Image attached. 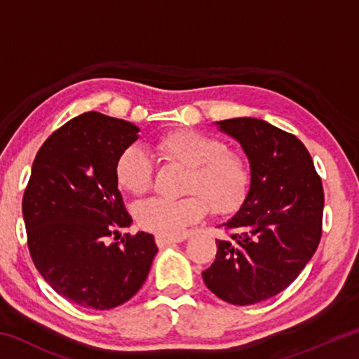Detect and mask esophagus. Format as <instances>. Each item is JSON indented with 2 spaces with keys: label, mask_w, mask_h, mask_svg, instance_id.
I'll return each mask as SVG.
<instances>
[{
  "label": "esophagus",
  "mask_w": 359,
  "mask_h": 359,
  "mask_svg": "<svg viewBox=\"0 0 359 359\" xmlns=\"http://www.w3.org/2000/svg\"><path fill=\"white\" fill-rule=\"evenodd\" d=\"M184 238H172V236H163V234H156L155 236V242L158 247H166L171 244H177V242H182Z\"/></svg>",
  "instance_id": "obj_1"
}]
</instances>
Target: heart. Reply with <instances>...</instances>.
<instances>
[{"label": "heart", "instance_id": "b5f03b06", "mask_svg": "<svg viewBox=\"0 0 359 359\" xmlns=\"http://www.w3.org/2000/svg\"><path fill=\"white\" fill-rule=\"evenodd\" d=\"M156 149L165 160L188 168L180 199L149 198L137 203V224L151 233L179 236L188 224L201 220L205 210L215 215L238 210L250 193L252 166L247 158L229 149L220 137L196 130H177L163 136ZM155 165L141 145L121 151L115 177L118 185L133 194L149 191L154 184Z\"/></svg>", "mask_w": 359, "mask_h": 359}]
</instances>
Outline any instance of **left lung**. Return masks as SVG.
I'll return each instance as SVG.
<instances>
[{
	"instance_id": "obj_1",
	"label": "left lung",
	"mask_w": 359,
	"mask_h": 359,
	"mask_svg": "<svg viewBox=\"0 0 359 359\" xmlns=\"http://www.w3.org/2000/svg\"><path fill=\"white\" fill-rule=\"evenodd\" d=\"M218 125L247 154L252 187L238 214L220 224L228 239L217 241L203 278L220 299L248 306L283 291L313 257L323 229V184L291 133L250 117Z\"/></svg>"
}]
</instances>
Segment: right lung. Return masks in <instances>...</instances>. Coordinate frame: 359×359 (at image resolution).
<instances>
[{
    "instance_id": "1",
    "label": "right lung",
    "mask_w": 359,
    "mask_h": 359,
    "mask_svg": "<svg viewBox=\"0 0 359 359\" xmlns=\"http://www.w3.org/2000/svg\"><path fill=\"white\" fill-rule=\"evenodd\" d=\"M130 121L85 112L41 145L23 193L28 250L46 282L77 306L107 311L135 296L158 252L154 236L131 224L115 165L136 141Z\"/></svg>"
}]
</instances>
